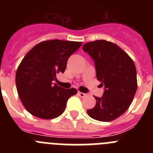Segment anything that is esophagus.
Wrapping results in <instances>:
<instances>
[{
	"label": "esophagus",
	"instance_id": "obj_1",
	"mask_svg": "<svg viewBox=\"0 0 153 153\" xmlns=\"http://www.w3.org/2000/svg\"><path fill=\"white\" fill-rule=\"evenodd\" d=\"M78 95H79V97H82V98H83V97H86V93H81V92H78Z\"/></svg>",
	"mask_w": 153,
	"mask_h": 153
}]
</instances>
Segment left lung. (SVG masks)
Returning <instances> with one entry per match:
<instances>
[{"mask_svg":"<svg viewBox=\"0 0 153 153\" xmlns=\"http://www.w3.org/2000/svg\"><path fill=\"white\" fill-rule=\"evenodd\" d=\"M83 51L93 59L97 79L105 86L102 97H94L95 106L88 109L87 113L99 121H113L126 111L136 94L134 62L119 46L107 40L88 42L83 46Z\"/></svg>","mask_w":153,"mask_h":153,"instance_id":"1","label":"left lung"}]
</instances>
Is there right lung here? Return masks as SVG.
<instances>
[{"label":"right lung","instance_id":"obj_1","mask_svg":"<svg viewBox=\"0 0 153 153\" xmlns=\"http://www.w3.org/2000/svg\"><path fill=\"white\" fill-rule=\"evenodd\" d=\"M81 45L82 42L44 40L25 55L16 72V87L27 111L44 120L64 112L68 99L77 90L53 86L52 81L56 74L64 72L68 58Z\"/></svg>","mask_w":153,"mask_h":153}]
</instances>
